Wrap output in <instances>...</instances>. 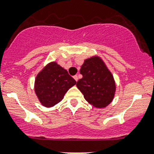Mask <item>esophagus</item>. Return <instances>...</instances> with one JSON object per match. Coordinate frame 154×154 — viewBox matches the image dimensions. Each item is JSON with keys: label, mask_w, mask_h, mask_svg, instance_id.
<instances>
[{"label": "esophagus", "mask_w": 154, "mask_h": 154, "mask_svg": "<svg viewBox=\"0 0 154 154\" xmlns=\"http://www.w3.org/2000/svg\"><path fill=\"white\" fill-rule=\"evenodd\" d=\"M74 80H76V81H77V80H78V77H77V75L74 76Z\"/></svg>", "instance_id": "esophagus-1"}]
</instances>
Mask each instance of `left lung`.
Returning <instances> with one entry per match:
<instances>
[{"instance_id":"left-lung-1","label":"left lung","mask_w":154,"mask_h":154,"mask_svg":"<svg viewBox=\"0 0 154 154\" xmlns=\"http://www.w3.org/2000/svg\"><path fill=\"white\" fill-rule=\"evenodd\" d=\"M80 73L83 77L77 81V87L90 104L104 108L112 101L116 89L114 77L100 57L86 59Z\"/></svg>"}]
</instances>
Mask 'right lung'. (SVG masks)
<instances>
[{"label": "right lung", "instance_id": "1", "mask_svg": "<svg viewBox=\"0 0 154 154\" xmlns=\"http://www.w3.org/2000/svg\"><path fill=\"white\" fill-rule=\"evenodd\" d=\"M76 83L67 70L53 61L37 74L35 80V94L43 106L52 107L63 100L64 94Z\"/></svg>", "mask_w": 154, "mask_h": 154}]
</instances>
